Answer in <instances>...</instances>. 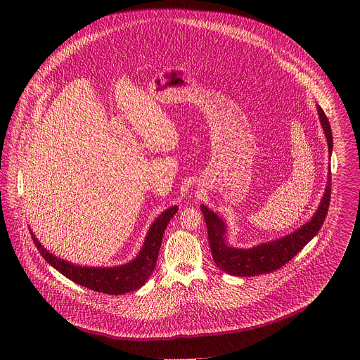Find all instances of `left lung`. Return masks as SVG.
Here are the masks:
<instances>
[{
	"label": "left lung",
	"mask_w": 360,
	"mask_h": 360,
	"mask_svg": "<svg viewBox=\"0 0 360 360\" xmlns=\"http://www.w3.org/2000/svg\"><path fill=\"white\" fill-rule=\"evenodd\" d=\"M320 121L328 141V151L332 154L333 137L329 121L324 110L317 106ZM326 193L320 206L311 220L304 224L300 229L286 235L285 238L259 244L252 248H233L226 244V225L223 220L205 205H201V212L205 217L207 226V239L212 250V257L220 270L235 276H255V275L273 273L285 266L295 257L310 240L313 239L326 221L329 201H330V170L328 172Z\"/></svg>",
	"instance_id": "left-lung-1"
}]
</instances>
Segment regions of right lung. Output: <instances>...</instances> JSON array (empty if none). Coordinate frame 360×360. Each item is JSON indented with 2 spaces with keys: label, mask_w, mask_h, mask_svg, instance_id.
Listing matches in <instances>:
<instances>
[{
  "label": "right lung",
  "mask_w": 360,
  "mask_h": 360,
  "mask_svg": "<svg viewBox=\"0 0 360 360\" xmlns=\"http://www.w3.org/2000/svg\"><path fill=\"white\" fill-rule=\"evenodd\" d=\"M178 206H172L165 210L151 225L146 241L132 262L117 266V267H81L74 266L69 262L53 257L34 238L31 231V238L34 240L36 248L40 255L44 257L53 269L60 274L69 278L70 281L85 286L87 289L98 292H105L110 295L125 294L141 288L150 275L154 271L158 254L162 245V238L167 224L170 223L172 216L176 213Z\"/></svg>",
  "instance_id": "add662e5"
}]
</instances>
